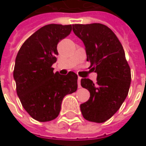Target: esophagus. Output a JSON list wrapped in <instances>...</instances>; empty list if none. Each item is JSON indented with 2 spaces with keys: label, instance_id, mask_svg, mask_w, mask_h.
Instances as JSON below:
<instances>
[{
  "label": "esophagus",
  "instance_id": "1",
  "mask_svg": "<svg viewBox=\"0 0 146 146\" xmlns=\"http://www.w3.org/2000/svg\"><path fill=\"white\" fill-rule=\"evenodd\" d=\"M80 81H81V78L78 77V88H81V83H80Z\"/></svg>",
  "mask_w": 146,
  "mask_h": 146
}]
</instances>
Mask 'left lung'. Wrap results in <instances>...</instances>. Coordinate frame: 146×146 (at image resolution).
<instances>
[{
	"instance_id": "1",
	"label": "left lung",
	"mask_w": 146,
	"mask_h": 146,
	"mask_svg": "<svg viewBox=\"0 0 146 146\" xmlns=\"http://www.w3.org/2000/svg\"><path fill=\"white\" fill-rule=\"evenodd\" d=\"M73 33L84 42L87 62L97 73V81L82 78L81 86L90 97L80 105L84 119L104 123L111 118L126 99L131 83V71L123 47L107 26L102 23L73 24Z\"/></svg>"
}]
</instances>
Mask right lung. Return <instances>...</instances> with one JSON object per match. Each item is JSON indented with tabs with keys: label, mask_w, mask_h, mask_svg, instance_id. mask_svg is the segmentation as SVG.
I'll return each mask as SVG.
<instances>
[{
	"label": "right lung",
	"mask_w": 146,
	"mask_h": 146,
	"mask_svg": "<svg viewBox=\"0 0 146 146\" xmlns=\"http://www.w3.org/2000/svg\"><path fill=\"white\" fill-rule=\"evenodd\" d=\"M72 31V25L48 24L29 37L17 52L13 77L17 94L26 111L39 122L56 118L65 96L78 89V76L53 73L57 44Z\"/></svg>",
	"instance_id": "right-lung-1"
}]
</instances>
